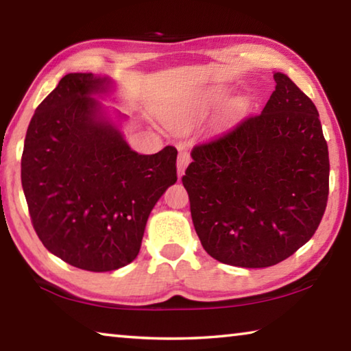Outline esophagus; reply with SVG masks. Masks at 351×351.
<instances>
[{
  "label": "esophagus",
  "mask_w": 351,
  "mask_h": 351,
  "mask_svg": "<svg viewBox=\"0 0 351 351\" xmlns=\"http://www.w3.org/2000/svg\"><path fill=\"white\" fill-rule=\"evenodd\" d=\"M192 161L190 158V153L187 150H181L180 154H178V161H176V167H178V176L184 175V170H186L187 165Z\"/></svg>",
  "instance_id": "obj_1"
}]
</instances>
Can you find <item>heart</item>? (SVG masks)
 Segmentation results:
<instances>
[{"label":"heart","instance_id":"b5f03b06","mask_svg":"<svg viewBox=\"0 0 351 351\" xmlns=\"http://www.w3.org/2000/svg\"><path fill=\"white\" fill-rule=\"evenodd\" d=\"M217 97H219V94H217Z\"/></svg>","mask_w":351,"mask_h":351}]
</instances>
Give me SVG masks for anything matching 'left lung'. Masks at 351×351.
Masks as SVG:
<instances>
[{
	"mask_svg": "<svg viewBox=\"0 0 351 351\" xmlns=\"http://www.w3.org/2000/svg\"><path fill=\"white\" fill-rule=\"evenodd\" d=\"M260 114L195 145L182 184L206 252L266 268L311 239L328 201V145L316 105L282 73Z\"/></svg>",
	"mask_w": 351,
	"mask_h": 351,
	"instance_id": "8db88e82",
	"label": "left lung"
}]
</instances>
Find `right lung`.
Listing matches in <instances>:
<instances>
[{"label":"right lung","mask_w":351,"mask_h":351,"mask_svg":"<svg viewBox=\"0 0 351 351\" xmlns=\"http://www.w3.org/2000/svg\"><path fill=\"white\" fill-rule=\"evenodd\" d=\"M110 80L71 73L27 127L21 186L47 251L75 268L106 272L139 254L154 204L176 182V148L133 152L91 97Z\"/></svg>","instance_id":"right-lung-1"}]
</instances>
